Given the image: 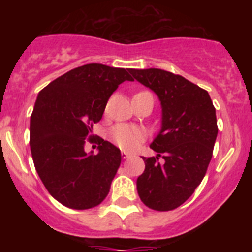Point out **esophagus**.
Returning <instances> with one entry per match:
<instances>
[{
  "mask_svg": "<svg viewBox=\"0 0 252 252\" xmlns=\"http://www.w3.org/2000/svg\"><path fill=\"white\" fill-rule=\"evenodd\" d=\"M121 155H122V158H124V159H128V158L131 157L130 154H128V153H126V151H122V153H121Z\"/></svg>",
  "mask_w": 252,
  "mask_h": 252,
  "instance_id": "obj_1",
  "label": "esophagus"
}]
</instances>
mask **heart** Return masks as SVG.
I'll use <instances>...</instances> for the list:
<instances>
[{
  "label": "heart",
  "mask_w": 252,
  "mask_h": 252,
  "mask_svg": "<svg viewBox=\"0 0 252 252\" xmlns=\"http://www.w3.org/2000/svg\"><path fill=\"white\" fill-rule=\"evenodd\" d=\"M146 135L141 128L132 125H116L110 131V140L117 148L131 151L145 140Z\"/></svg>",
  "instance_id": "heart-1"
}]
</instances>
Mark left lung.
<instances>
[{"label":"left lung","instance_id":"1","mask_svg":"<svg viewBox=\"0 0 252 252\" xmlns=\"http://www.w3.org/2000/svg\"><path fill=\"white\" fill-rule=\"evenodd\" d=\"M130 73L157 93L162 108L161 130L150 145L158 155L142 157L145 170L137 178V193L149 208L171 211L206 175L218 132L216 108L206 90L182 75L157 68Z\"/></svg>","mask_w":252,"mask_h":252}]
</instances>
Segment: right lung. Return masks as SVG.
I'll return each mask as SVG.
<instances>
[{"mask_svg": "<svg viewBox=\"0 0 252 252\" xmlns=\"http://www.w3.org/2000/svg\"><path fill=\"white\" fill-rule=\"evenodd\" d=\"M125 81H132L126 69L86 64L54 79L37 94L30 119L31 155L48 192L63 206L93 208L110 192L121 153L91 132L111 94ZM86 139L99 145L98 154L84 151Z\"/></svg>", "mask_w": 252, "mask_h": 252, "instance_id": "add662e5", "label": "right lung"}]
</instances>
